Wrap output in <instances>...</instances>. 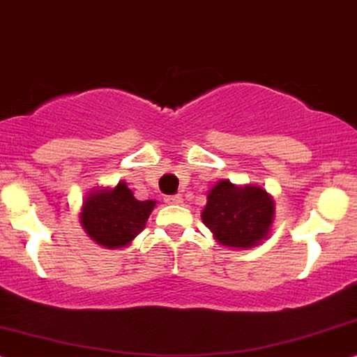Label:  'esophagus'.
I'll return each instance as SVG.
<instances>
[{
	"mask_svg": "<svg viewBox=\"0 0 357 357\" xmlns=\"http://www.w3.org/2000/svg\"><path fill=\"white\" fill-rule=\"evenodd\" d=\"M164 200H165V204H169V205L182 204V197H180V195H167Z\"/></svg>",
	"mask_w": 357,
	"mask_h": 357,
	"instance_id": "obj_1",
	"label": "esophagus"
}]
</instances>
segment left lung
Segmentation results:
<instances>
[{"instance_id":"obj_1","label":"left lung","mask_w":357,"mask_h":357,"mask_svg":"<svg viewBox=\"0 0 357 357\" xmlns=\"http://www.w3.org/2000/svg\"><path fill=\"white\" fill-rule=\"evenodd\" d=\"M202 220L217 243L236 250L253 248L270 236L275 200L263 187L220 180L206 195Z\"/></svg>"}]
</instances>
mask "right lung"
<instances>
[{
	"label": "right lung",
	"instance_id": "1",
	"mask_svg": "<svg viewBox=\"0 0 357 357\" xmlns=\"http://www.w3.org/2000/svg\"><path fill=\"white\" fill-rule=\"evenodd\" d=\"M155 200L140 202L124 180L116 187H100L82 202L81 227L87 236L109 250L124 248L145 228Z\"/></svg>",
	"mask_w": 357,
	"mask_h": 357
}]
</instances>
